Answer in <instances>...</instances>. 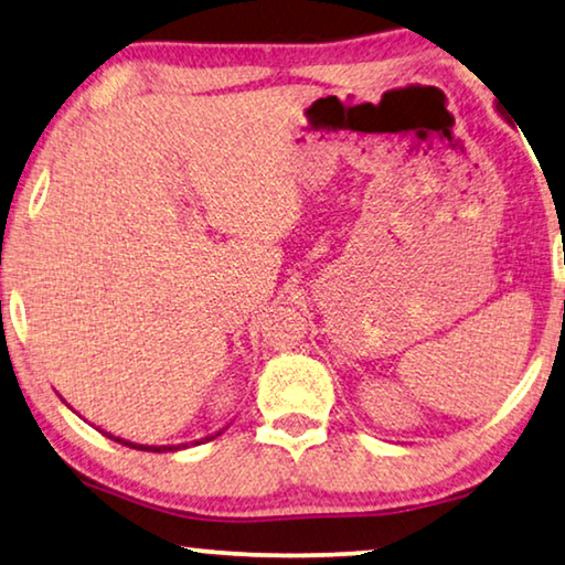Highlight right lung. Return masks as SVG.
Segmentation results:
<instances>
[{
  "label": "right lung",
  "instance_id": "obj_1",
  "mask_svg": "<svg viewBox=\"0 0 565 565\" xmlns=\"http://www.w3.org/2000/svg\"><path fill=\"white\" fill-rule=\"evenodd\" d=\"M108 439H114V441H119V444H124V446H131V449H139V451H177V449H188V444H172V446H145V444H134V441H126V439H121V436H114V434H108V431H104ZM223 431H217V434H213V436H205V439H200V441H192V446H198V444H202V441H210V439H215V436H221Z\"/></svg>",
  "mask_w": 565,
  "mask_h": 565
}]
</instances>
